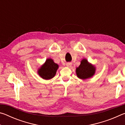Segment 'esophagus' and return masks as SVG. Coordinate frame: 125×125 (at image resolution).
<instances>
[{
  "label": "esophagus",
  "mask_w": 125,
  "mask_h": 125,
  "mask_svg": "<svg viewBox=\"0 0 125 125\" xmlns=\"http://www.w3.org/2000/svg\"><path fill=\"white\" fill-rule=\"evenodd\" d=\"M66 65L67 67H71V65H72V63H67V64H66Z\"/></svg>",
  "instance_id": "1"
}]
</instances>
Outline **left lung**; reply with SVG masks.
Masks as SVG:
<instances>
[{
    "label": "left lung",
    "mask_w": 125,
    "mask_h": 125,
    "mask_svg": "<svg viewBox=\"0 0 125 125\" xmlns=\"http://www.w3.org/2000/svg\"><path fill=\"white\" fill-rule=\"evenodd\" d=\"M95 70L94 65L89 63L87 60L83 59L81 61L79 66L76 68V74L80 79L85 80L92 77L95 73Z\"/></svg>",
    "instance_id": "obj_1"
}]
</instances>
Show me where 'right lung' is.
Wrapping results in <instances>:
<instances>
[{"mask_svg":"<svg viewBox=\"0 0 125 125\" xmlns=\"http://www.w3.org/2000/svg\"><path fill=\"white\" fill-rule=\"evenodd\" d=\"M58 68V65L55 63L51 58H48L39 69L37 73L43 79L49 80L54 77Z\"/></svg>","mask_w":125,"mask_h":125,"instance_id":"1","label":"right lung"}]
</instances>
